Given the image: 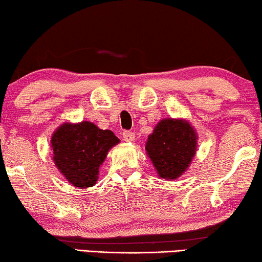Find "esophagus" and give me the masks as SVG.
I'll list each match as a JSON object with an SVG mask.
<instances>
[{
  "label": "esophagus",
  "mask_w": 262,
  "mask_h": 262,
  "mask_svg": "<svg viewBox=\"0 0 262 262\" xmlns=\"http://www.w3.org/2000/svg\"><path fill=\"white\" fill-rule=\"evenodd\" d=\"M123 138H124L125 142L131 143V142L135 141V134H132V132H130V131H124L123 132Z\"/></svg>",
  "instance_id": "1"
}]
</instances>
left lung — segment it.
I'll return each instance as SVG.
<instances>
[{"instance_id": "8db88e82", "label": "left lung", "mask_w": 262, "mask_h": 262, "mask_svg": "<svg viewBox=\"0 0 262 262\" xmlns=\"http://www.w3.org/2000/svg\"><path fill=\"white\" fill-rule=\"evenodd\" d=\"M196 145L198 135L188 120L166 118L148 136L145 151L160 178L178 180L194 159Z\"/></svg>"}]
</instances>
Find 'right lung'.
I'll return each instance as SVG.
<instances>
[{"label": "right lung", "mask_w": 262, "mask_h": 262, "mask_svg": "<svg viewBox=\"0 0 262 262\" xmlns=\"http://www.w3.org/2000/svg\"><path fill=\"white\" fill-rule=\"evenodd\" d=\"M120 139L111 130H101L92 121H66L51 136L57 169L78 188L92 187L99 179L100 166Z\"/></svg>", "instance_id": "right-lung-1"}]
</instances>
